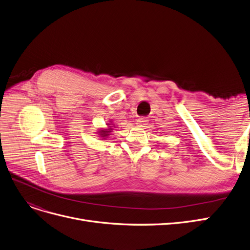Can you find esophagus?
I'll use <instances>...</instances> for the list:
<instances>
[{
    "instance_id": "obj_1",
    "label": "esophagus",
    "mask_w": 250,
    "mask_h": 250,
    "mask_svg": "<svg viewBox=\"0 0 250 250\" xmlns=\"http://www.w3.org/2000/svg\"><path fill=\"white\" fill-rule=\"evenodd\" d=\"M146 124H147V120L146 118H144V117L139 118L137 121H136V125L138 127H145Z\"/></svg>"
}]
</instances>
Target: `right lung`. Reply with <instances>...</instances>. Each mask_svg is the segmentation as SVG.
<instances>
[{"mask_svg": "<svg viewBox=\"0 0 250 250\" xmlns=\"http://www.w3.org/2000/svg\"><path fill=\"white\" fill-rule=\"evenodd\" d=\"M107 125H111V124H107ZM112 127L113 126H108V129H101V130L98 131L99 136L103 137V138H106L109 135V133H111L112 130H113Z\"/></svg>", "mask_w": 250, "mask_h": 250, "instance_id": "1", "label": "right lung"}]
</instances>
